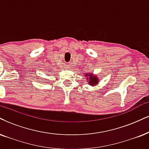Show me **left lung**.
Here are the masks:
<instances>
[{
  "instance_id": "1",
  "label": "left lung",
  "mask_w": 149,
  "mask_h": 149,
  "mask_svg": "<svg viewBox=\"0 0 149 149\" xmlns=\"http://www.w3.org/2000/svg\"><path fill=\"white\" fill-rule=\"evenodd\" d=\"M85 76L86 77V79L88 80V82L90 86H95L97 84H98L99 81H100V79H99L98 76L96 74H93V73H86L85 74Z\"/></svg>"
}]
</instances>
